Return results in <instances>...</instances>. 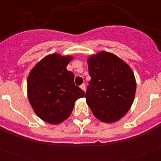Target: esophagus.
<instances>
[{
  "mask_svg": "<svg viewBox=\"0 0 161 161\" xmlns=\"http://www.w3.org/2000/svg\"><path fill=\"white\" fill-rule=\"evenodd\" d=\"M80 89H81L82 90L85 91V84H82V85H80Z\"/></svg>",
  "mask_w": 161,
  "mask_h": 161,
  "instance_id": "esophagus-1",
  "label": "esophagus"
}]
</instances>
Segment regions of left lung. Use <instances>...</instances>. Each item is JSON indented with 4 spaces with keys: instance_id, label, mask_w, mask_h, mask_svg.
<instances>
[{
    "instance_id": "8db88e82",
    "label": "left lung",
    "mask_w": 161,
    "mask_h": 161,
    "mask_svg": "<svg viewBox=\"0 0 161 161\" xmlns=\"http://www.w3.org/2000/svg\"><path fill=\"white\" fill-rule=\"evenodd\" d=\"M91 76L85 97L95 117L105 123L123 118L131 106L136 83L130 67L115 55L102 52L88 59Z\"/></svg>"
}]
</instances>
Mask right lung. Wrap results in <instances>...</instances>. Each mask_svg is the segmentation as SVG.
Masks as SVG:
<instances>
[{
    "label": "right lung",
    "instance_id": "obj_1",
    "mask_svg": "<svg viewBox=\"0 0 161 161\" xmlns=\"http://www.w3.org/2000/svg\"><path fill=\"white\" fill-rule=\"evenodd\" d=\"M72 56L52 54L34 67L27 80L30 103L38 117L58 124L70 116L74 103L85 92L74 84V74L67 70Z\"/></svg>",
    "mask_w": 161,
    "mask_h": 161
}]
</instances>
